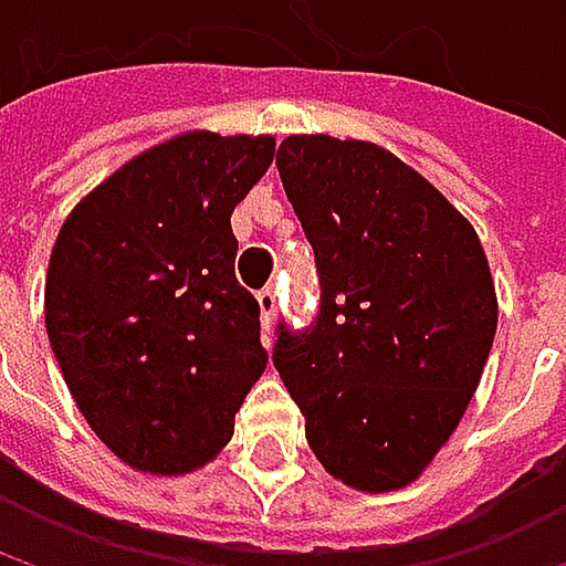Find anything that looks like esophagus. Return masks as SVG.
<instances>
[{
  "label": "esophagus",
  "mask_w": 566,
  "mask_h": 566,
  "mask_svg": "<svg viewBox=\"0 0 566 566\" xmlns=\"http://www.w3.org/2000/svg\"><path fill=\"white\" fill-rule=\"evenodd\" d=\"M255 297H259V307H262V324H265V331H272V324H275V304H279V291H275V287H262Z\"/></svg>",
  "instance_id": "34e87169"
}]
</instances>
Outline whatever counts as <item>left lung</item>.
Wrapping results in <instances>:
<instances>
[{
	"mask_svg": "<svg viewBox=\"0 0 566 566\" xmlns=\"http://www.w3.org/2000/svg\"><path fill=\"white\" fill-rule=\"evenodd\" d=\"M321 304L279 324L275 370L321 465L360 492L409 485L475 394L499 301L475 229L394 154L337 137L279 147Z\"/></svg>",
	"mask_w": 566,
	"mask_h": 566,
	"instance_id": "8db88e82",
	"label": "left lung"
}]
</instances>
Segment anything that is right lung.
Here are the masks:
<instances>
[{"instance_id": "obj_1", "label": "right lung", "mask_w": 566, "mask_h": 566, "mask_svg": "<svg viewBox=\"0 0 566 566\" xmlns=\"http://www.w3.org/2000/svg\"><path fill=\"white\" fill-rule=\"evenodd\" d=\"M272 157V137H172L57 232L45 282L57 367L101 442L140 472L209 462L269 364L259 301L235 279L232 209Z\"/></svg>"}]
</instances>
